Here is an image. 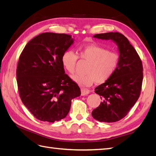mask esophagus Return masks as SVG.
<instances>
[{
    "mask_svg": "<svg viewBox=\"0 0 156 156\" xmlns=\"http://www.w3.org/2000/svg\"><path fill=\"white\" fill-rule=\"evenodd\" d=\"M89 93H90V91L88 90H86L85 88H81V94H82V96L87 95V94H88Z\"/></svg>",
    "mask_w": 156,
    "mask_h": 156,
    "instance_id": "1",
    "label": "esophagus"
}]
</instances>
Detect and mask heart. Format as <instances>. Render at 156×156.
Wrapping results in <instances>:
<instances>
[{
	"mask_svg": "<svg viewBox=\"0 0 156 156\" xmlns=\"http://www.w3.org/2000/svg\"><path fill=\"white\" fill-rule=\"evenodd\" d=\"M78 58L88 62L84 74L75 75L73 80L82 87H88L94 83L102 84L114 74L119 63V55L97 44L80 47L77 54L71 50L65 51L62 56V64L70 74L75 73Z\"/></svg>",
	"mask_w": 156,
	"mask_h": 156,
	"instance_id": "obj_1",
	"label": "heart"
}]
</instances>
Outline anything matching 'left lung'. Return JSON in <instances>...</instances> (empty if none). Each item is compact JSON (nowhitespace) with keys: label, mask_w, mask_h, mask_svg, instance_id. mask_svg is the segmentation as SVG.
<instances>
[{"label":"left lung","mask_w":156,"mask_h":156,"mask_svg":"<svg viewBox=\"0 0 156 156\" xmlns=\"http://www.w3.org/2000/svg\"><path fill=\"white\" fill-rule=\"evenodd\" d=\"M94 37L112 40L118 46L117 68L108 81L95 88L102 102L92 112L98 121L115 122L127 115L139 98L143 82L142 62L128 38L119 32L97 34Z\"/></svg>","instance_id":"1"}]
</instances>
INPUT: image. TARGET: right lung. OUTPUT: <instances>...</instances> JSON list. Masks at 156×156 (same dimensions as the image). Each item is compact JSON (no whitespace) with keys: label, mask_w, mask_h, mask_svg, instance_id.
<instances>
[{"label":"right lung","mask_w":156,"mask_h":156,"mask_svg":"<svg viewBox=\"0 0 156 156\" xmlns=\"http://www.w3.org/2000/svg\"><path fill=\"white\" fill-rule=\"evenodd\" d=\"M73 43L72 36L42 33L25 46L16 68L22 102L34 116L54 122L66 116L80 88L65 74L62 56Z\"/></svg>","instance_id":"1"}]
</instances>
